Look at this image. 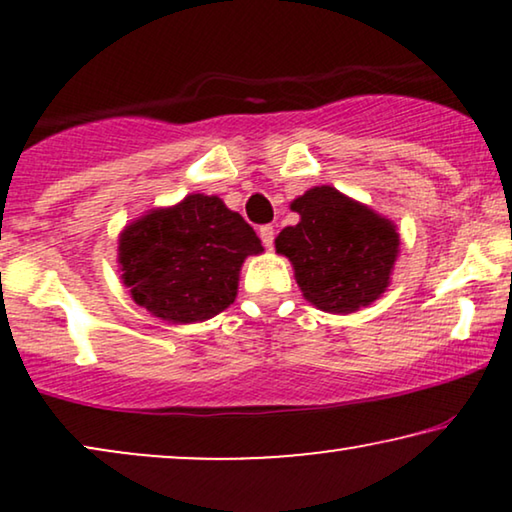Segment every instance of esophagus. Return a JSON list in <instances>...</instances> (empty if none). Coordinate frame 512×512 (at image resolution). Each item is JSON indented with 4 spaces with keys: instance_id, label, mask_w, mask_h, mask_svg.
Listing matches in <instances>:
<instances>
[{
    "instance_id": "34e87169",
    "label": "esophagus",
    "mask_w": 512,
    "mask_h": 512,
    "mask_svg": "<svg viewBox=\"0 0 512 512\" xmlns=\"http://www.w3.org/2000/svg\"><path fill=\"white\" fill-rule=\"evenodd\" d=\"M258 235H261L263 244L268 249H272V242H275V228L272 226H261V230H258Z\"/></svg>"
}]
</instances>
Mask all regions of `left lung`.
Returning <instances> with one entry per match:
<instances>
[{
    "label": "left lung",
    "mask_w": 512,
    "mask_h": 512,
    "mask_svg": "<svg viewBox=\"0 0 512 512\" xmlns=\"http://www.w3.org/2000/svg\"><path fill=\"white\" fill-rule=\"evenodd\" d=\"M291 209L300 221L277 235L275 249L291 261L305 300L349 314L387 291L401 244L394 223L333 186L310 188Z\"/></svg>",
    "instance_id": "left-lung-1"
}]
</instances>
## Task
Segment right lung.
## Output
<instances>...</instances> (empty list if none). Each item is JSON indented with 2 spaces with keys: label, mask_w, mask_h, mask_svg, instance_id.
I'll use <instances>...</instances> for the list:
<instances>
[{
  "label": "right lung",
  "mask_w": 512,
  "mask_h": 512,
  "mask_svg": "<svg viewBox=\"0 0 512 512\" xmlns=\"http://www.w3.org/2000/svg\"><path fill=\"white\" fill-rule=\"evenodd\" d=\"M261 240L216 195L151 209L118 237L121 279L137 305L172 324L212 319L237 296L244 258Z\"/></svg>",
  "instance_id": "right-lung-1"
}]
</instances>
